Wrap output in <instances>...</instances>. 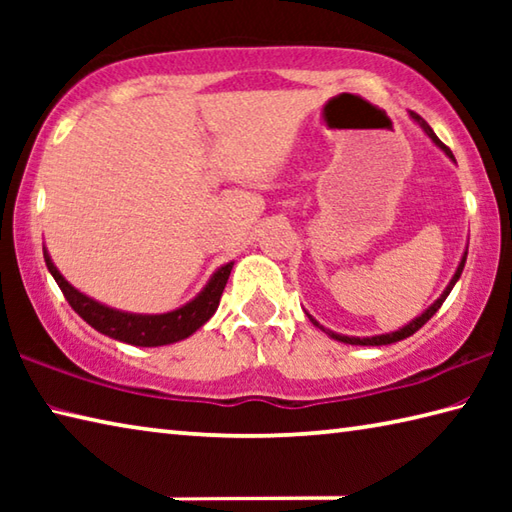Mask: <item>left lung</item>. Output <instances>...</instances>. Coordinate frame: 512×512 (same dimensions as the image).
<instances>
[{
  "instance_id": "8db88e82",
  "label": "left lung",
  "mask_w": 512,
  "mask_h": 512,
  "mask_svg": "<svg viewBox=\"0 0 512 512\" xmlns=\"http://www.w3.org/2000/svg\"><path fill=\"white\" fill-rule=\"evenodd\" d=\"M411 117L415 119V121H418V124L422 126V131L424 133H427L429 137H431V140L433 142H436L438 146H440V149H443L447 155H449V158H454V155H452V151H449L447 149V146L443 144V142H440L438 140V137H436V133H433L431 131V126L427 124V121H424L420 115H415V112H411ZM465 259H467V253L463 255V259H461V264H458V268H456V273H454V277H452V282H449L447 284V289L443 291V296H440L436 302H433V305L427 309V311H424V314L422 316H418V318H415L413 320V323H409V325H404L402 329H397V332H391V334H381V336H370V339H357V336H341V334H336V332H329V329H325L323 325H318L316 323V320L314 318H311L309 316V320H311V323H314V325H318L320 329H323V332L325 334H329V336H332V339H336V341H343V343H350V345H388V343H395V341H402V339H406V336H411V334H415V332H418V329L424 325V323H427V320L433 316V314H436V311L440 309V305H443V302H445V298L449 296V291H452L454 289V284L458 282V277H461V273H463V268H465Z\"/></svg>"
}]
</instances>
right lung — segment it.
<instances>
[{"mask_svg": "<svg viewBox=\"0 0 512 512\" xmlns=\"http://www.w3.org/2000/svg\"><path fill=\"white\" fill-rule=\"evenodd\" d=\"M45 262L49 273L54 275V280L58 282L60 291H63L65 300L69 302V307H72L85 323L92 325L97 332L110 336V339L140 345V348H158V345H169L192 336L198 327L205 325L207 320L212 318L216 307H219L221 293L232 271V262L221 266L219 271L212 275V280L207 282V287L198 293L192 302H187L185 307L169 311V314L140 316L110 309L106 305H99L97 300L83 296L81 291H76L72 284L58 273V268L51 262L47 250Z\"/></svg>", "mask_w": 512, "mask_h": 512, "instance_id": "obj_1", "label": "right lung"}]
</instances>
